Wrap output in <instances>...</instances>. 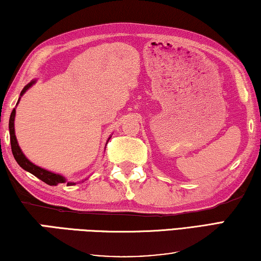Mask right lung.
Instances as JSON below:
<instances>
[{
	"label": "right lung",
	"mask_w": 261,
	"mask_h": 261,
	"mask_svg": "<svg viewBox=\"0 0 261 261\" xmlns=\"http://www.w3.org/2000/svg\"><path fill=\"white\" fill-rule=\"evenodd\" d=\"M36 82H37V80H32L31 82H29V84L25 87H24L22 92H20L17 105L20 101V97H22L23 95L25 94L27 90L30 89L31 87L36 84ZM17 105H16V106H17ZM15 116H16V108H14V110H12V113L10 115L9 132H10V144H11L12 154H14V158L16 159V161H17V164L19 165V166L22 167L24 171L31 173V174H34L35 176L38 177V179H40L41 181H44L45 184H47L49 186H57L59 184H66V182H67V186L76 185V182H71V181H67V179H66L64 175L58 174V173L47 171V169L37 166V165H35L34 163H32V161H30L27 158L25 154L23 153V151L20 150V147L18 145V142H17V138H16V135H15ZM109 139H110V137L108 138V140H107V144H108ZM85 180H87V179H85ZM85 180H82V182H84Z\"/></svg>",
	"instance_id": "right-lung-1"
}]
</instances>
